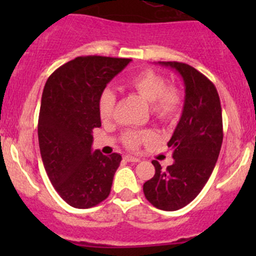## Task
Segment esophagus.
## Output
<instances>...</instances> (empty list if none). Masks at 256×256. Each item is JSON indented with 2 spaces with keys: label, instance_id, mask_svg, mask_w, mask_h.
<instances>
[{
  "label": "esophagus",
  "instance_id": "esophagus-1",
  "mask_svg": "<svg viewBox=\"0 0 256 256\" xmlns=\"http://www.w3.org/2000/svg\"><path fill=\"white\" fill-rule=\"evenodd\" d=\"M124 158H125L128 162H140V158H138V157L131 156V154H126V156L124 157Z\"/></svg>",
  "mask_w": 256,
  "mask_h": 256
}]
</instances>
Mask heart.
<instances>
[{
  "instance_id": "heart-1",
  "label": "heart",
  "mask_w": 256,
  "mask_h": 256,
  "mask_svg": "<svg viewBox=\"0 0 256 256\" xmlns=\"http://www.w3.org/2000/svg\"><path fill=\"white\" fill-rule=\"evenodd\" d=\"M166 79L154 70H144L126 82V86L138 92L146 102H151V112L161 122H170L177 118L182 106L180 92L174 86H166ZM115 94L110 89L102 90L98 99V112L102 121L112 118ZM152 131H128L124 134L122 142L128 148L136 150L144 144L154 140Z\"/></svg>"
}]
</instances>
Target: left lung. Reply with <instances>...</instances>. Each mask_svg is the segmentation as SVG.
I'll return each instance as SVG.
<instances>
[{"label": "left lung", "instance_id": "8db88e82", "mask_svg": "<svg viewBox=\"0 0 256 256\" xmlns=\"http://www.w3.org/2000/svg\"><path fill=\"white\" fill-rule=\"evenodd\" d=\"M174 69L184 82V105L168 147L174 164L144 183L146 200L162 210H177L192 202L210 177L223 142V120L218 92L200 72L186 63L158 62Z\"/></svg>", "mask_w": 256, "mask_h": 256}]
</instances>
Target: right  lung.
<instances>
[{"instance_id":"right-lung-1","label":"right lung","mask_w":256,"mask_h":256,"mask_svg":"<svg viewBox=\"0 0 256 256\" xmlns=\"http://www.w3.org/2000/svg\"><path fill=\"white\" fill-rule=\"evenodd\" d=\"M130 62L78 56L59 66L44 85L38 118L40 156L54 190L74 208H92L110 194L121 156L92 151V130L102 126L100 94Z\"/></svg>"}]
</instances>
